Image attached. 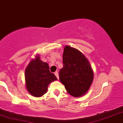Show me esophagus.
<instances>
[{
    "label": "esophagus",
    "mask_w": 123,
    "mask_h": 123,
    "mask_svg": "<svg viewBox=\"0 0 123 123\" xmlns=\"http://www.w3.org/2000/svg\"><path fill=\"white\" fill-rule=\"evenodd\" d=\"M55 76H56V77H57V78L59 79V74H58V72H55Z\"/></svg>",
    "instance_id": "obj_1"
}]
</instances>
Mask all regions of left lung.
I'll use <instances>...</instances> for the list:
<instances>
[{
  "label": "left lung",
  "mask_w": 123,
  "mask_h": 123,
  "mask_svg": "<svg viewBox=\"0 0 123 123\" xmlns=\"http://www.w3.org/2000/svg\"><path fill=\"white\" fill-rule=\"evenodd\" d=\"M62 58L59 80L70 95L74 97L83 96L93 81V71L89 60L80 50L69 45L64 47Z\"/></svg>",
  "instance_id": "1"
}]
</instances>
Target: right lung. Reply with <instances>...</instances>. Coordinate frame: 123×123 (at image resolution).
I'll use <instances>...</instances> for the list:
<instances>
[{"mask_svg":"<svg viewBox=\"0 0 123 123\" xmlns=\"http://www.w3.org/2000/svg\"><path fill=\"white\" fill-rule=\"evenodd\" d=\"M25 80L28 92L34 97H41L47 93L49 85L58 79L50 72L49 64L42 61L37 54L25 68Z\"/></svg>","mask_w":123,"mask_h":123,"instance_id":"add662e5","label":"right lung"}]
</instances>
